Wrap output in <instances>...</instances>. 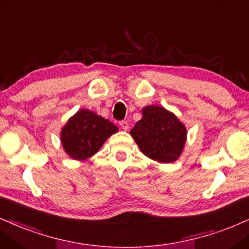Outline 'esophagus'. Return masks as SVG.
<instances>
[{
    "mask_svg": "<svg viewBox=\"0 0 249 249\" xmlns=\"http://www.w3.org/2000/svg\"><path fill=\"white\" fill-rule=\"evenodd\" d=\"M119 125H121V127H122L124 131H127V130H128V123H127L126 121L119 122Z\"/></svg>",
    "mask_w": 249,
    "mask_h": 249,
    "instance_id": "1",
    "label": "esophagus"
}]
</instances>
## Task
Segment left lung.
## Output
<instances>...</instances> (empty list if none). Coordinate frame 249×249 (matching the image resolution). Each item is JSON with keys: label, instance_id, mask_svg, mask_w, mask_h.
Here are the masks:
<instances>
[{"label": "left lung", "instance_id": "left-lung-1", "mask_svg": "<svg viewBox=\"0 0 249 249\" xmlns=\"http://www.w3.org/2000/svg\"><path fill=\"white\" fill-rule=\"evenodd\" d=\"M140 150L160 163L174 162L186 142V127L177 116L160 106L142 109V118L131 130Z\"/></svg>", "mask_w": 249, "mask_h": 249}]
</instances>
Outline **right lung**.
Returning <instances> with one entry per match:
<instances>
[{
  "instance_id": "add662e5",
  "label": "right lung",
  "mask_w": 249,
  "mask_h": 249,
  "mask_svg": "<svg viewBox=\"0 0 249 249\" xmlns=\"http://www.w3.org/2000/svg\"><path fill=\"white\" fill-rule=\"evenodd\" d=\"M118 127L89 110L81 109L69 119L61 132L65 153L71 159L84 161L93 156Z\"/></svg>"
}]
</instances>
